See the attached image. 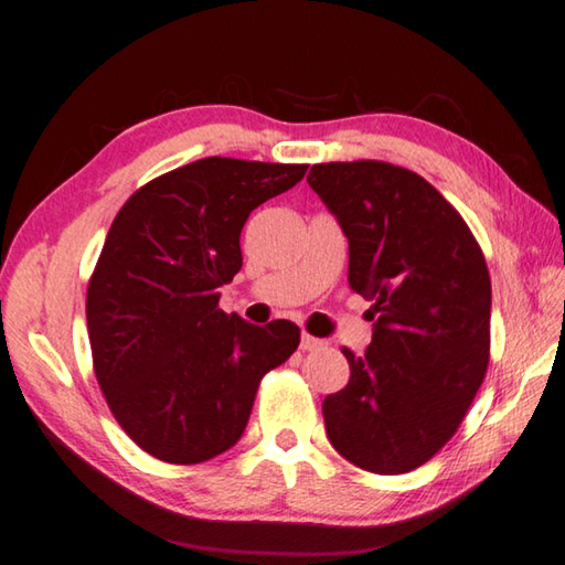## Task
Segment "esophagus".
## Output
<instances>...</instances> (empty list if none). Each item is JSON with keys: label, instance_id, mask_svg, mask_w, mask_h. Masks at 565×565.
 <instances>
[{"label": "esophagus", "instance_id": "esophagus-1", "mask_svg": "<svg viewBox=\"0 0 565 565\" xmlns=\"http://www.w3.org/2000/svg\"><path fill=\"white\" fill-rule=\"evenodd\" d=\"M323 341L317 337H309V333H301V349L303 351H313V349H321Z\"/></svg>", "mask_w": 565, "mask_h": 565}]
</instances>
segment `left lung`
I'll return each mask as SVG.
<instances>
[{"label": "left lung", "instance_id": "obj_1", "mask_svg": "<svg viewBox=\"0 0 565 565\" xmlns=\"http://www.w3.org/2000/svg\"><path fill=\"white\" fill-rule=\"evenodd\" d=\"M349 238V284L374 306L363 356L323 398L331 446L371 473H406L456 434L489 366L491 276L471 228L424 177L386 161L311 167Z\"/></svg>", "mask_w": 565, "mask_h": 565}]
</instances>
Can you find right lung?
<instances>
[{
    "label": "right lung",
    "mask_w": 565,
    "mask_h": 565,
    "mask_svg": "<svg viewBox=\"0 0 565 565\" xmlns=\"http://www.w3.org/2000/svg\"><path fill=\"white\" fill-rule=\"evenodd\" d=\"M306 164L206 157L134 191L87 289L97 381L114 418L167 463H202L242 438L259 381L299 327L218 309L242 269L248 214L299 184Z\"/></svg>",
    "instance_id": "1"
}]
</instances>
